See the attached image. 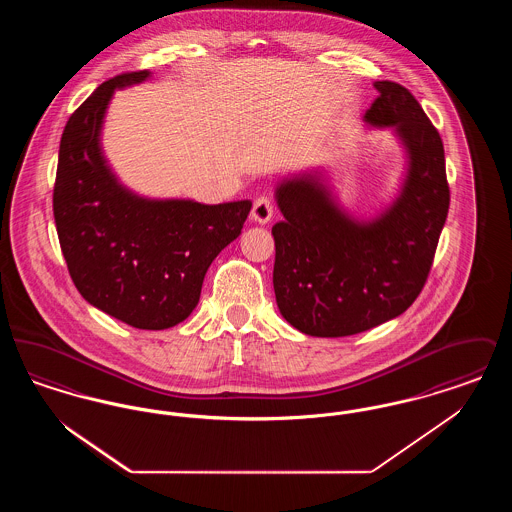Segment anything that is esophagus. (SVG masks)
I'll return each mask as SVG.
<instances>
[{
  "label": "esophagus",
  "mask_w": 512,
  "mask_h": 512,
  "mask_svg": "<svg viewBox=\"0 0 512 512\" xmlns=\"http://www.w3.org/2000/svg\"><path fill=\"white\" fill-rule=\"evenodd\" d=\"M274 215V207H272V201L268 197H259L255 199L253 203V209H251V220L253 222H259V224H267Z\"/></svg>",
  "instance_id": "34e87169"
}]
</instances>
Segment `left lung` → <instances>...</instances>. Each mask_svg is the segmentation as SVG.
Here are the masks:
<instances>
[{"label":"left lung","instance_id":"left-lung-1","mask_svg":"<svg viewBox=\"0 0 512 512\" xmlns=\"http://www.w3.org/2000/svg\"><path fill=\"white\" fill-rule=\"evenodd\" d=\"M365 113L390 128L405 151V174L390 205L370 219L341 207L322 169L284 178L274 197L284 220L272 226V284L280 315L315 338H343L403 315L434 261L449 211L438 130L413 94L390 80Z\"/></svg>","mask_w":512,"mask_h":512}]
</instances>
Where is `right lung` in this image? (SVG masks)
<instances>
[{
    "mask_svg": "<svg viewBox=\"0 0 512 512\" xmlns=\"http://www.w3.org/2000/svg\"><path fill=\"white\" fill-rule=\"evenodd\" d=\"M149 76L119 74L71 115L59 146L53 217L80 295L128 326L165 330L192 315L207 268L242 234L251 201L151 199L122 184L101 146L105 113L115 90Z\"/></svg>",
    "mask_w": 512,
    "mask_h": 512,
    "instance_id": "right-lung-1",
    "label": "right lung"
}]
</instances>
